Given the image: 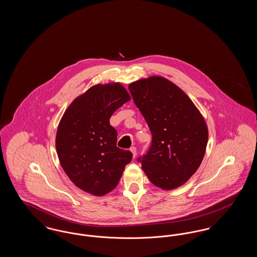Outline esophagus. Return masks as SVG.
<instances>
[{
  "mask_svg": "<svg viewBox=\"0 0 257 257\" xmlns=\"http://www.w3.org/2000/svg\"><path fill=\"white\" fill-rule=\"evenodd\" d=\"M130 151L133 153V156H134V157L137 156V148H136V147H131V148H130Z\"/></svg>",
  "mask_w": 257,
  "mask_h": 257,
  "instance_id": "1",
  "label": "esophagus"
}]
</instances>
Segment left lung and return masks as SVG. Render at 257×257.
<instances>
[{
  "label": "left lung",
  "mask_w": 257,
  "mask_h": 257,
  "mask_svg": "<svg viewBox=\"0 0 257 257\" xmlns=\"http://www.w3.org/2000/svg\"><path fill=\"white\" fill-rule=\"evenodd\" d=\"M129 90L152 135L147 154L138 159L143 171L160 189L182 186L205 154L208 128L202 114L179 86L161 76L133 82Z\"/></svg>",
  "instance_id": "1"
}]
</instances>
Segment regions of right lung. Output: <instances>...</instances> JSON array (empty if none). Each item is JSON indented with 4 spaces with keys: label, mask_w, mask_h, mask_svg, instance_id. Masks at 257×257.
<instances>
[{
    "label": "right lung",
    "mask_w": 257,
    "mask_h": 257,
    "mask_svg": "<svg viewBox=\"0 0 257 257\" xmlns=\"http://www.w3.org/2000/svg\"><path fill=\"white\" fill-rule=\"evenodd\" d=\"M129 100L121 84H98L75 98L59 123L56 148L61 168L88 194L110 193L132 160L129 150L116 147L117 132L110 125L111 114Z\"/></svg>",
    "instance_id": "right-lung-1"
}]
</instances>
